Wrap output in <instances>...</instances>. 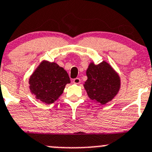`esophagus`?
Masks as SVG:
<instances>
[{"instance_id":"34e87169","label":"esophagus","mask_w":152,"mask_h":152,"mask_svg":"<svg viewBox=\"0 0 152 152\" xmlns=\"http://www.w3.org/2000/svg\"><path fill=\"white\" fill-rule=\"evenodd\" d=\"M73 82L74 84H76V85H79V84L81 82V80H80V79H79V78H76V79H73Z\"/></svg>"}]
</instances>
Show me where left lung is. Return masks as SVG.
Returning <instances> with one entry per match:
<instances>
[{
	"label": "left lung",
	"instance_id": "8db88e82",
	"mask_svg": "<svg viewBox=\"0 0 152 152\" xmlns=\"http://www.w3.org/2000/svg\"><path fill=\"white\" fill-rule=\"evenodd\" d=\"M86 73L87 80L84 87L92 100L105 104L118 93L121 87L120 77L105 61L99 65L91 62Z\"/></svg>",
	"mask_w": 152,
	"mask_h": 152
}]
</instances>
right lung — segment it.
Listing matches in <instances>:
<instances>
[{
  "instance_id": "right-lung-1",
  "label": "right lung",
  "mask_w": 152,
  "mask_h": 152,
  "mask_svg": "<svg viewBox=\"0 0 152 152\" xmlns=\"http://www.w3.org/2000/svg\"><path fill=\"white\" fill-rule=\"evenodd\" d=\"M70 82L63 67L55 62L42 61L29 79V88L37 99L50 104L59 99Z\"/></svg>"
}]
</instances>
